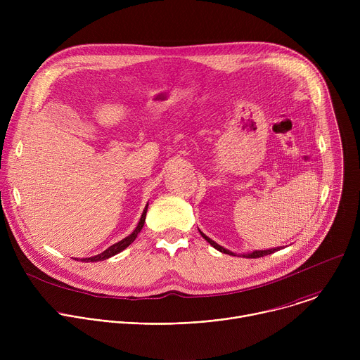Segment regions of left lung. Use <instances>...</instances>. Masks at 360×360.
<instances>
[{
  "label": "left lung",
  "instance_id": "8db88e82",
  "mask_svg": "<svg viewBox=\"0 0 360 360\" xmlns=\"http://www.w3.org/2000/svg\"><path fill=\"white\" fill-rule=\"evenodd\" d=\"M200 232V231H199ZM200 235L207 239L215 249H218L219 252H222V253H228V255H232V256H235V253H232L231 250H228V249H225V248H222L221 245H218L217 242H214L212 239H210L207 235L205 233H202L200 232ZM279 248H272V249H266V250H255V252H252V253H246V255H242V256H245V258H262V256H266V255H271V253H274V252H276Z\"/></svg>",
  "mask_w": 360,
  "mask_h": 360
}]
</instances>
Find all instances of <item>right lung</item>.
I'll return each mask as SVG.
<instances>
[{"label":"right lung","instance_id":"1","mask_svg":"<svg viewBox=\"0 0 360 360\" xmlns=\"http://www.w3.org/2000/svg\"><path fill=\"white\" fill-rule=\"evenodd\" d=\"M146 210H148V205H146L145 210H143V212H142V217H141V219H139V224H138V226L135 228V231H134V232H132L129 236H127V238H124L122 240L117 242L115 245L110 246L108 249H105V250L102 252V253H99V255H96V256H92V258H85V259H81V261H84V262H98V261H104V259H108V258H111V256H114V255L120 253V252H121V250H124L127 246H129V245H131V243L135 240V238L138 236V233L141 232V229H142V226H143V224H145Z\"/></svg>","mask_w":360,"mask_h":360}]
</instances>
